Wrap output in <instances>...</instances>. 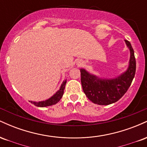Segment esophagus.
Here are the masks:
<instances>
[{"mask_svg": "<svg viewBox=\"0 0 147 147\" xmlns=\"http://www.w3.org/2000/svg\"><path fill=\"white\" fill-rule=\"evenodd\" d=\"M80 65H81V64H80Z\"/></svg>", "mask_w": 147, "mask_h": 147, "instance_id": "34e87169", "label": "esophagus"}]
</instances>
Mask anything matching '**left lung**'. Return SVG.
Instances as JSON below:
<instances>
[{"mask_svg": "<svg viewBox=\"0 0 147 147\" xmlns=\"http://www.w3.org/2000/svg\"><path fill=\"white\" fill-rule=\"evenodd\" d=\"M125 42L130 49L131 57L129 68L120 77L114 79H100L89 74L84 69H81L82 88L86 97L94 104L109 105L117 102L132 83L136 70V58L131 43L127 40Z\"/></svg>", "mask_w": 147, "mask_h": 147, "instance_id": "8db88e82", "label": "left lung"}]
</instances>
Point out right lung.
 <instances>
[{
    "label": "right lung",
    "mask_w": 147,
    "mask_h": 147,
    "mask_svg": "<svg viewBox=\"0 0 147 147\" xmlns=\"http://www.w3.org/2000/svg\"><path fill=\"white\" fill-rule=\"evenodd\" d=\"M65 84H66V82H63V84H62L61 86L60 89L51 98H50L48 100L45 101V102H32L33 104H34L36 106H38V107H45V106H49L54 105V104H56L57 103L59 102L61 98L62 97V96L63 95L64 92V89H65Z\"/></svg>",
    "instance_id": "right-lung-1"
}]
</instances>
